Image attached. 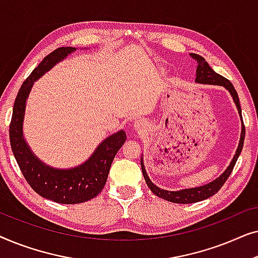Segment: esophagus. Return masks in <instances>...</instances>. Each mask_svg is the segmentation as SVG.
<instances>
[{"label": "esophagus", "instance_id": "esophagus-1", "mask_svg": "<svg viewBox=\"0 0 258 258\" xmlns=\"http://www.w3.org/2000/svg\"><path fill=\"white\" fill-rule=\"evenodd\" d=\"M134 125H135V129L137 132H142V130L146 129V122L142 121V119H137Z\"/></svg>", "mask_w": 258, "mask_h": 258}]
</instances>
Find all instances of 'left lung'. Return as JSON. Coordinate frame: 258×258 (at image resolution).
Here are the masks:
<instances>
[{
  "instance_id": "1",
  "label": "left lung",
  "mask_w": 258,
  "mask_h": 258,
  "mask_svg": "<svg viewBox=\"0 0 258 258\" xmlns=\"http://www.w3.org/2000/svg\"><path fill=\"white\" fill-rule=\"evenodd\" d=\"M192 58L195 59L197 63V68H196V79L195 82L196 83H201V84H214V86H221L224 87L229 93H230L232 100H234L236 108H237L239 117H241V122H242V132H241V137H239V143L237 149H236V154L235 156L232 157V160L230 162V164L228 165V168L222 172L220 175V177L215 178L214 181H211L208 184L201 185V186H196V188H188V189H182V190H177V191H169V190H164L158 188L157 185H155L151 179L148 176L146 168H144V163H143V157H141V167H142V172L144 176V179H146L147 185L149 186V189L153 191L155 195L161 197L165 201H169V202L172 203H179V204H188V203H195V202H200V201L207 200L215 195L218 190L222 188V185L224 184L225 181H227L229 176H230L232 169H234L236 162H237V158L239 155H241L242 148H243V143H244V136H245V128L244 124H243V118H242V109H241V104H239V100H238V95L236 93L234 86L230 81H228L227 79H224L223 76L218 75L217 73H215L213 69L210 68V66L208 64V62L204 59L201 55L197 54H192Z\"/></svg>"
}]
</instances>
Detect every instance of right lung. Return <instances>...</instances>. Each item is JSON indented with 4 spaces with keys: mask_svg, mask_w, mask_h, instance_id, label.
Masks as SVG:
<instances>
[{
    "mask_svg": "<svg viewBox=\"0 0 258 258\" xmlns=\"http://www.w3.org/2000/svg\"><path fill=\"white\" fill-rule=\"evenodd\" d=\"M75 50L73 47L56 49L33 70L20 88L9 126L10 146L24 178L38 195L62 204L83 203L96 197L104 188L112 161L126 140L124 130H118L102 141L82 164L68 169L47 165L28 146L23 135V121L31 88L41 76Z\"/></svg>",
    "mask_w": 258,
    "mask_h": 258,
    "instance_id": "add662e5",
    "label": "right lung"
}]
</instances>
